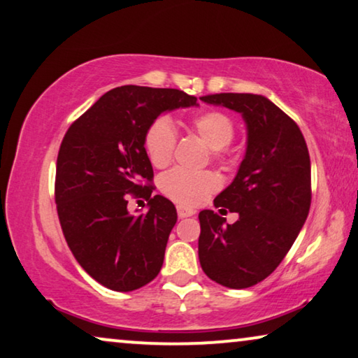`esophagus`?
Here are the masks:
<instances>
[{
  "instance_id": "34e87169",
  "label": "esophagus",
  "mask_w": 358,
  "mask_h": 358,
  "mask_svg": "<svg viewBox=\"0 0 358 358\" xmlns=\"http://www.w3.org/2000/svg\"><path fill=\"white\" fill-rule=\"evenodd\" d=\"M178 215L179 217H189L195 215V210H192L189 206H184V205H178Z\"/></svg>"
}]
</instances>
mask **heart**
I'll use <instances>...</instances> for the list:
<instances>
[{
  "instance_id": "obj_1",
  "label": "heart",
  "mask_w": 358,
  "mask_h": 358,
  "mask_svg": "<svg viewBox=\"0 0 358 358\" xmlns=\"http://www.w3.org/2000/svg\"><path fill=\"white\" fill-rule=\"evenodd\" d=\"M190 131L196 134L206 147L220 155L232 142L236 134L234 122L221 111H205L189 121ZM176 129L169 117H157L150 124L143 137L145 152L155 168H166L173 162L176 150ZM159 189L168 199L176 203L195 206L205 201L217 189V179L208 171L190 173L184 169H174L164 174Z\"/></svg>"
}]
</instances>
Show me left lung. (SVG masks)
I'll return each instance as SVG.
<instances>
[{
    "mask_svg": "<svg viewBox=\"0 0 358 358\" xmlns=\"http://www.w3.org/2000/svg\"><path fill=\"white\" fill-rule=\"evenodd\" d=\"M201 101L241 113L247 148L234 180L215 199L216 208L239 220L227 224L213 210L200 211V265L221 286L252 287L278 268L307 220L308 148L297 124L266 96L216 93Z\"/></svg>",
    "mask_w": 358,
    "mask_h": 358,
    "instance_id": "1",
    "label": "left lung"
}]
</instances>
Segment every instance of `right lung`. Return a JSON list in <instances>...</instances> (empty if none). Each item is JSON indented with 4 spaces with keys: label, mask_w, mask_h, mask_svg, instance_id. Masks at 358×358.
Segmentation results:
<instances>
[{
    "label": "right lung",
    "mask_w": 358,
    "mask_h": 358,
    "mask_svg": "<svg viewBox=\"0 0 358 358\" xmlns=\"http://www.w3.org/2000/svg\"><path fill=\"white\" fill-rule=\"evenodd\" d=\"M189 106L199 103L182 90L116 87L72 122L61 142L55 200L63 234L79 265L111 291H136L163 266L178 213L173 201L152 195L143 137L162 113ZM129 193L149 200L147 214L128 213Z\"/></svg>",
    "instance_id": "1"
}]
</instances>
